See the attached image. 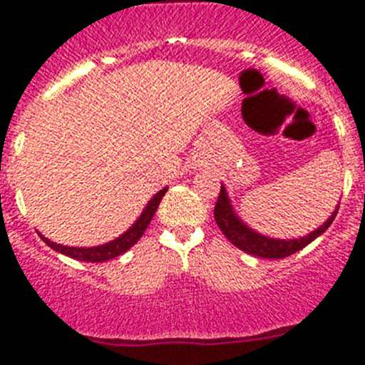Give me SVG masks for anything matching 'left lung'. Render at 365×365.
<instances>
[{
    "label": "left lung",
    "mask_w": 365,
    "mask_h": 365,
    "mask_svg": "<svg viewBox=\"0 0 365 365\" xmlns=\"http://www.w3.org/2000/svg\"><path fill=\"white\" fill-rule=\"evenodd\" d=\"M336 214L338 206L336 210L333 212V215H331L320 228H316L314 232L303 235L299 240H276V237L257 234L256 230H252V228L248 227V225H245V222L237 217V214H235L234 208H232L230 205L227 190H225L222 185L214 208L215 222H217V227L221 228L222 234L227 235V240L230 241L232 245H235L240 250H243V252L252 254V256L257 257H265V259H282V257L291 256V254L302 250L303 247H307L311 241H314L318 235H322L329 227H331V222L334 221Z\"/></svg>",
    "instance_id": "1"
}]
</instances>
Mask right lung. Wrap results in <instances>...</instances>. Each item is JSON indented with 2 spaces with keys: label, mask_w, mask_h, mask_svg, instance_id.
Segmentation results:
<instances>
[{
  "label": "right lung",
  "mask_w": 365,
  "mask_h": 365,
  "mask_svg": "<svg viewBox=\"0 0 365 365\" xmlns=\"http://www.w3.org/2000/svg\"><path fill=\"white\" fill-rule=\"evenodd\" d=\"M166 192H168V188H163L160 192L155 193L153 197H151V201L146 205V208H144L143 214H140V217H138L137 221H135L133 225H131V227L124 232V234L118 235L117 240L109 241V243H106V245H98V247H87V248L63 247V245H58V243H54V241L47 240V237H43L41 234H40V237L43 240V243L49 245L53 250H56V252H60V254H66V256L74 257V259H78V261H87V263H102V261L113 259V257H117V256H120V254H124L125 250H130V248L133 247V245L137 243L140 237H143V234L146 232L148 225H150L151 219H153L155 212H157V208H159L160 199L164 197V193Z\"/></svg>",
  "instance_id": "1"
}]
</instances>
